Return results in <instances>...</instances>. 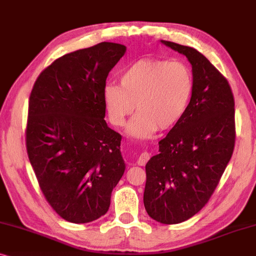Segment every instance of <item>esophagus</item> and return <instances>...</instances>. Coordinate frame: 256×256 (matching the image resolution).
Masks as SVG:
<instances>
[{"mask_svg": "<svg viewBox=\"0 0 256 256\" xmlns=\"http://www.w3.org/2000/svg\"><path fill=\"white\" fill-rule=\"evenodd\" d=\"M150 156H151V154H150L148 152H142V153H140V154H139V156H138L137 164H138V165H140V166L145 165V164L148 162Z\"/></svg>", "mask_w": 256, "mask_h": 256, "instance_id": "obj_1", "label": "esophagus"}]
</instances>
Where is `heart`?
I'll return each mask as SVG.
<instances>
[{
    "mask_svg": "<svg viewBox=\"0 0 256 256\" xmlns=\"http://www.w3.org/2000/svg\"><path fill=\"white\" fill-rule=\"evenodd\" d=\"M120 86L108 83L103 100L108 119L122 126L134 111L128 134L148 139L156 130L168 131L182 120L193 94V77L188 66L179 60L142 58L122 70Z\"/></svg>",
    "mask_w": 256,
    "mask_h": 256,
    "instance_id": "1",
    "label": "heart"
}]
</instances>
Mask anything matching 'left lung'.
Returning a JSON list of instances; mask_svg holds the SVG:
<instances>
[{
  "instance_id": "8db88e82",
  "label": "left lung",
  "mask_w": 256,
  "mask_h": 256,
  "mask_svg": "<svg viewBox=\"0 0 256 256\" xmlns=\"http://www.w3.org/2000/svg\"><path fill=\"white\" fill-rule=\"evenodd\" d=\"M192 66L193 94L182 120L146 164L144 206L158 222L188 220L210 200L233 154L234 97L226 78L190 46L162 40Z\"/></svg>"
}]
</instances>
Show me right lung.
<instances>
[{"label":"right lung","mask_w":256,"mask_h":256,"mask_svg":"<svg viewBox=\"0 0 256 256\" xmlns=\"http://www.w3.org/2000/svg\"><path fill=\"white\" fill-rule=\"evenodd\" d=\"M126 46L102 42L44 69L29 98L26 152L54 212L74 224L104 216L124 174L122 136L105 122L103 90Z\"/></svg>","instance_id":"add662e5"}]
</instances>
